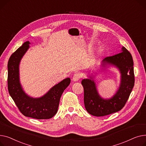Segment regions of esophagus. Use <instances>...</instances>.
Here are the masks:
<instances>
[{"mask_svg": "<svg viewBox=\"0 0 146 146\" xmlns=\"http://www.w3.org/2000/svg\"><path fill=\"white\" fill-rule=\"evenodd\" d=\"M81 78V76L79 74H75L74 75H73V77H72V81L76 82V81H78Z\"/></svg>", "mask_w": 146, "mask_h": 146, "instance_id": "obj_1", "label": "esophagus"}]
</instances>
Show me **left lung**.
Returning a JSON list of instances; mask_svg holds the SVG:
<instances>
[{"label": "left lung", "mask_w": 146, "mask_h": 146, "mask_svg": "<svg viewBox=\"0 0 146 146\" xmlns=\"http://www.w3.org/2000/svg\"><path fill=\"white\" fill-rule=\"evenodd\" d=\"M121 52L106 57L102 60V66L110 65L116 66L121 74V82L116 93L109 99L102 98L97 91L92 76L84 79V105L87 112L97 117L105 116L121 110L125 106L134 85L133 60L129 51L124 46Z\"/></svg>", "instance_id": "left-lung-1"}]
</instances>
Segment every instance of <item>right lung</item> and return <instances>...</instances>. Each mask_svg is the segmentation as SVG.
<instances>
[{
  "label": "right lung",
  "mask_w": 146,
  "mask_h": 146,
  "mask_svg": "<svg viewBox=\"0 0 146 146\" xmlns=\"http://www.w3.org/2000/svg\"><path fill=\"white\" fill-rule=\"evenodd\" d=\"M30 42L24 44L12 54L7 64V87L9 93L23 115L38 119H49L57 113L62 94L70 85L66 78L51 88L44 96L33 98L25 92L19 81V64L29 48Z\"/></svg>",
  "instance_id": "obj_1"
}]
</instances>
